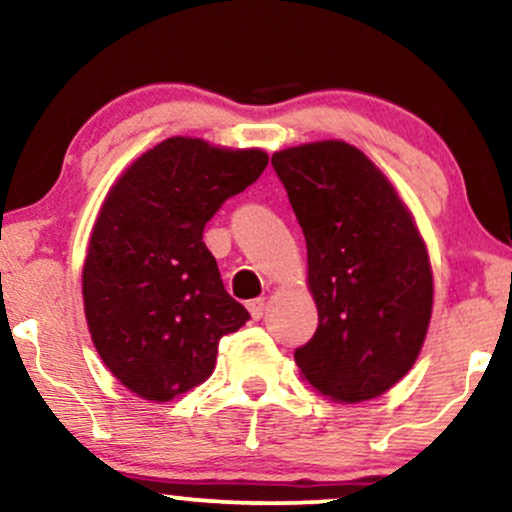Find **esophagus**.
<instances>
[{
    "mask_svg": "<svg viewBox=\"0 0 512 512\" xmlns=\"http://www.w3.org/2000/svg\"><path fill=\"white\" fill-rule=\"evenodd\" d=\"M248 310H250L252 319H262V315H264V298L248 300Z\"/></svg>",
    "mask_w": 512,
    "mask_h": 512,
    "instance_id": "esophagus-1",
    "label": "esophagus"
}]
</instances>
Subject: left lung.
Segmentation results:
<instances>
[{
	"instance_id": "8db88e82",
	"label": "left lung",
	"mask_w": 512,
	"mask_h": 512,
	"mask_svg": "<svg viewBox=\"0 0 512 512\" xmlns=\"http://www.w3.org/2000/svg\"><path fill=\"white\" fill-rule=\"evenodd\" d=\"M272 166L303 226L319 312L295 362L331 400L377 398L410 372L427 336L434 300L427 245L389 178L357 147L343 140L288 147Z\"/></svg>"
}]
</instances>
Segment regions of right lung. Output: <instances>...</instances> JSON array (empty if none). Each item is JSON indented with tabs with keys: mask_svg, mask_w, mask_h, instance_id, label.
Returning <instances> with one entry per match:
<instances>
[{
	"mask_svg": "<svg viewBox=\"0 0 512 512\" xmlns=\"http://www.w3.org/2000/svg\"><path fill=\"white\" fill-rule=\"evenodd\" d=\"M262 150L164 140L123 171L97 214L83 264L85 319L109 372L166 403L214 372L221 336L248 322L202 231L262 176Z\"/></svg>",
	"mask_w": 512,
	"mask_h": 512,
	"instance_id": "obj_1",
	"label": "right lung"
}]
</instances>
